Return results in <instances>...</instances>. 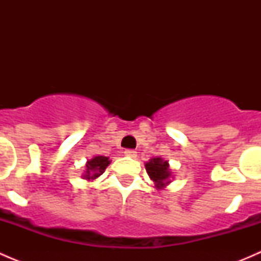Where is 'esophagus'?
<instances>
[{
    "label": "esophagus",
    "mask_w": 261,
    "mask_h": 261,
    "mask_svg": "<svg viewBox=\"0 0 261 261\" xmlns=\"http://www.w3.org/2000/svg\"><path fill=\"white\" fill-rule=\"evenodd\" d=\"M123 152H125L126 156H130V158H136V156H138V154H136V151L134 149H126Z\"/></svg>",
    "instance_id": "34e87169"
}]
</instances>
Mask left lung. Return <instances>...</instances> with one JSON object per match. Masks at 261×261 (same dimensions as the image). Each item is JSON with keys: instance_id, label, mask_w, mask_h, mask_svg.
<instances>
[{"instance_id": "1", "label": "left lung", "mask_w": 261, "mask_h": 261, "mask_svg": "<svg viewBox=\"0 0 261 261\" xmlns=\"http://www.w3.org/2000/svg\"><path fill=\"white\" fill-rule=\"evenodd\" d=\"M145 168L149 177L156 184V188H163L165 184L170 181L169 164H168V162L163 160L162 158H154V159L149 160L145 164Z\"/></svg>"}]
</instances>
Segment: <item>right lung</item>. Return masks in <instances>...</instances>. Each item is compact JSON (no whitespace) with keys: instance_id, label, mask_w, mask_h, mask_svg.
Masks as SVG:
<instances>
[{"instance_id":"right-lung-1","label":"right lung","mask_w":261,"mask_h":261,"mask_svg":"<svg viewBox=\"0 0 261 261\" xmlns=\"http://www.w3.org/2000/svg\"><path fill=\"white\" fill-rule=\"evenodd\" d=\"M110 164V160L107 156H96L87 163V174L84 175L86 179H94L98 175L105 172Z\"/></svg>"}]
</instances>
